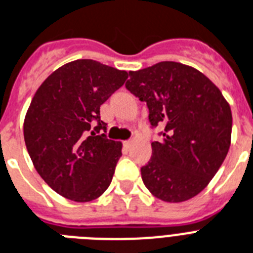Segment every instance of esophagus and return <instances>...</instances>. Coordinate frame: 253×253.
<instances>
[{"label":"esophagus","mask_w":253,"mask_h":253,"mask_svg":"<svg viewBox=\"0 0 253 253\" xmlns=\"http://www.w3.org/2000/svg\"><path fill=\"white\" fill-rule=\"evenodd\" d=\"M123 146L126 147V148H128V147L131 146V140H125V142H123Z\"/></svg>","instance_id":"esophagus-1"}]
</instances>
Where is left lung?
I'll return each mask as SVG.
<instances>
[{
    "instance_id": "obj_1",
    "label": "left lung",
    "mask_w": 253,
    "mask_h": 253,
    "mask_svg": "<svg viewBox=\"0 0 253 253\" xmlns=\"http://www.w3.org/2000/svg\"><path fill=\"white\" fill-rule=\"evenodd\" d=\"M126 87L150 110L151 126L162 127L142 178L156 198L184 202L202 192L227 156L232 114L223 94L193 67L162 61L130 71Z\"/></svg>"
}]
</instances>
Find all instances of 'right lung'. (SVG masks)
Segmentation results:
<instances>
[{
  "label": "right lung",
  "mask_w": 253,
  "mask_h": 253,
  "mask_svg": "<svg viewBox=\"0 0 253 253\" xmlns=\"http://www.w3.org/2000/svg\"><path fill=\"white\" fill-rule=\"evenodd\" d=\"M127 77L126 71L80 59L57 68L34 94L23 123L26 148L37 172L60 196L89 202L109 188L122 143L99 132H106L99 106Z\"/></svg>",
  "instance_id": "1"
}]
</instances>
